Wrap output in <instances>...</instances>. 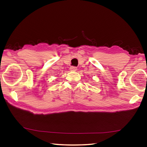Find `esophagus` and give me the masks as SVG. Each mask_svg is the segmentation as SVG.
Returning a JSON list of instances; mask_svg holds the SVG:
<instances>
[{"label": "esophagus", "instance_id": "esophagus-1", "mask_svg": "<svg viewBox=\"0 0 147 147\" xmlns=\"http://www.w3.org/2000/svg\"><path fill=\"white\" fill-rule=\"evenodd\" d=\"M70 70L72 71H76L77 70V67H74V66H71L70 67Z\"/></svg>", "mask_w": 147, "mask_h": 147}]
</instances>
